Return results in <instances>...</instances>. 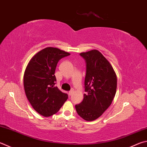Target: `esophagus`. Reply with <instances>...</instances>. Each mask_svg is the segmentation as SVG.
<instances>
[{"mask_svg": "<svg viewBox=\"0 0 147 147\" xmlns=\"http://www.w3.org/2000/svg\"><path fill=\"white\" fill-rule=\"evenodd\" d=\"M74 92V90L73 89H72V90H71L69 92V96H71V95H72V94H73V93Z\"/></svg>", "mask_w": 147, "mask_h": 147, "instance_id": "esophagus-1", "label": "esophagus"}]
</instances>
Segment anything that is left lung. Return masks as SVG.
Segmentation results:
<instances>
[{
  "label": "left lung",
  "instance_id": "left-lung-1",
  "mask_svg": "<svg viewBox=\"0 0 147 147\" xmlns=\"http://www.w3.org/2000/svg\"><path fill=\"white\" fill-rule=\"evenodd\" d=\"M86 62L84 100L75 105L78 115L85 121L96 119L111 105L115 96L117 77L109 61L99 51L81 53Z\"/></svg>",
  "mask_w": 147,
  "mask_h": 147
}]
</instances>
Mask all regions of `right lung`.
Returning <instances> with one entry per match:
<instances>
[{"mask_svg":"<svg viewBox=\"0 0 147 147\" xmlns=\"http://www.w3.org/2000/svg\"><path fill=\"white\" fill-rule=\"evenodd\" d=\"M70 53L56 47L40 51L29 61L24 75V87L29 103L38 114L49 117L57 113L68 95L55 87L57 63Z\"/></svg>","mask_w":147,"mask_h":147,"instance_id":"1","label":"right lung"}]
</instances>
